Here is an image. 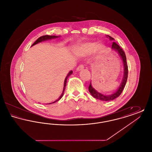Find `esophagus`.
Here are the masks:
<instances>
[{
	"label": "esophagus",
	"mask_w": 152,
	"mask_h": 152,
	"mask_svg": "<svg viewBox=\"0 0 152 152\" xmlns=\"http://www.w3.org/2000/svg\"><path fill=\"white\" fill-rule=\"evenodd\" d=\"M84 68V65H83V64H81V65H80L77 68V69H76V70L77 71H81V70H82V69H83Z\"/></svg>",
	"instance_id": "1"
}]
</instances>
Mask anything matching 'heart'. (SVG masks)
<instances>
[{
    "label": "heart",
    "mask_w": 152,
    "mask_h": 152,
    "mask_svg": "<svg viewBox=\"0 0 152 152\" xmlns=\"http://www.w3.org/2000/svg\"><path fill=\"white\" fill-rule=\"evenodd\" d=\"M104 46L102 44H96V43H86L83 44L76 48V51L80 54L83 55H88L92 53L95 51L96 55L99 56L104 50Z\"/></svg>",
    "instance_id": "b5f03b06"
}]
</instances>
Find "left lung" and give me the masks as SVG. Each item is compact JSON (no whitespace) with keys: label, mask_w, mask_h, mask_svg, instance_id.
I'll use <instances>...</instances> for the list:
<instances>
[{"label":"left lung","mask_w":152,"mask_h":152,"mask_svg":"<svg viewBox=\"0 0 152 152\" xmlns=\"http://www.w3.org/2000/svg\"><path fill=\"white\" fill-rule=\"evenodd\" d=\"M107 37H109V39L110 40H114V39L113 37H112L111 36L107 35ZM112 49L118 52V53L119 54V55L120 56V57L121 58V59L123 60V64H124V76H123L122 82H121L120 87L118 88V89L114 94H109V95H104V94H101L100 93L98 92L96 90H95V89L92 87L91 82L89 86V88H88L90 94L95 99H99V100H102V101H112V100L115 99L117 97H118L120 94H121L123 89L125 86L127 79H128V65L126 64V55H125L124 51H123V49L121 48H120V47L117 44H116L115 42H113L112 45Z\"/></svg>","instance_id":"8db88e82"}]
</instances>
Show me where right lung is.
<instances>
[{"instance_id": "add662e5", "label": "right lung", "mask_w": 152, "mask_h": 152, "mask_svg": "<svg viewBox=\"0 0 152 152\" xmlns=\"http://www.w3.org/2000/svg\"><path fill=\"white\" fill-rule=\"evenodd\" d=\"M59 36H54V35H44V36H41V37H39L37 40H36V41H35V42L32 45V46H33V45H35L36 44L39 43H40V42H43V41H45V40H51V39H55V38H57V37H58ZM31 46V47H32ZM73 71H71L69 72L68 73V75H67V76H66V77H65V80H64V88H63V92H62V94H61V96L59 97V98L58 99V100H56V101H53V102H51V103H49V104H53V103H55V102H56V101H58L59 100H60L61 99V97H63V94H64V91H65V87H66V81H67V79H68V77L70 76V75H71L72 74Z\"/></svg>"}]
</instances>
